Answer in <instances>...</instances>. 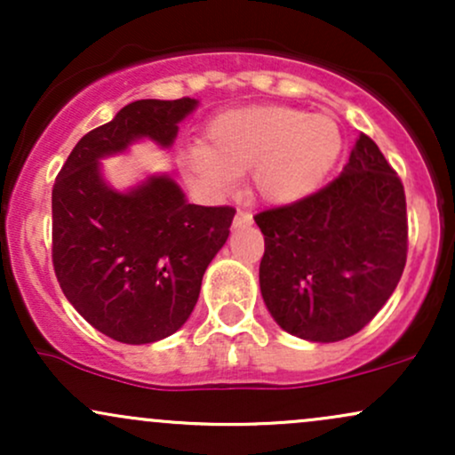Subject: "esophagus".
I'll use <instances>...</instances> for the list:
<instances>
[{
	"mask_svg": "<svg viewBox=\"0 0 455 455\" xmlns=\"http://www.w3.org/2000/svg\"><path fill=\"white\" fill-rule=\"evenodd\" d=\"M252 224V213L243 212V210H237V213H235V220H233V227L235 228H245Z\"/></svg>",
	"mask_w": 455,
	"mask_h": 455,
	"instance_id": "esophagus-1",
	"label": "esophagus"
}]
</instances>
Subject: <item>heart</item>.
<instances>
[{
  "instance_id": "1",
  "label": "heart",
  "mask_w": 455,
  "mask_h": 455,
  "mask_svg": "<svg viewBox=\"0 0 455 455\" xmlns=\"http://www.w3.org/2000/svg\"><path fill=\"white\" fill-rule=\"evenodd\" d=\"M340 151L342 132L333 115L267 104L212 119L207 145H188L181 166L212 195L235 190L252 171L254 195L267 205L289 207L315 195Z\"/></svg>"
}]
</instances>
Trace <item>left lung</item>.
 Wrapping results in <instances>:
<instances>
[{"label": "left lung", "instance_id": "1", "mask_svg": "<svg viewBox=\"0 0 455 455\" xmlns=\"http://www.w3.org/2000/svg\"><path fill=\"white\" fill-rule=\"evenodd\" d=\"M265 237L259 284L271 318L307 342H338L377 316L406 263V198L372 139L342 173L289 207L254 216Z\"/></svg>", "mask_w": 455, "mask_h": 455}]
</instances>
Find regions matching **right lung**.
Segmentation results:
<instances>
[{"instance_id":"obj_1","label":"right lung","mask_w":455,"mask_h":455,"mask_svg":"<svg viewBox=\"0 0 455 455\" xmlns=\"http://www.w3.org/2000/svg\"><path fill=\"white\" fill-rule=\"evenodd\" d=\"M195 98L130 102L83 137L53 186V267L76 312L124 344L169 338L190 318L203 274L227 243L233 207L192 205L169 173L115 188L104 158L134 143L169 149Z\"/></svg>"}]
</instances>
